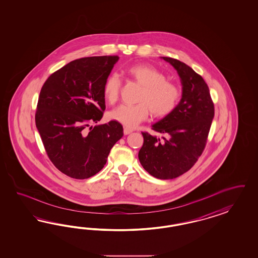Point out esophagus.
Segmentation results:
<instances>
[{
	"label": "esophagus",
	"instance_id": "esophagus-1",
	"mask_svg": "<svg viewBox=\"0 0 258 258\" xmlns=\"http://www.w3.org/2000/svg\"><path fill=\"white\" fill-rule=\"evenodd\" d=\"M133 132V130H132V128H130V127H124V134L125 135H127V134H130V133H132Z\"/></svg>",
	"mask_w": 258,
	"mask_h": 258
}]
</instances>
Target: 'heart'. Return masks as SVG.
<instances>
[{
  "instance_id": "obj_1",
  "label": "heart",
  "mask_w": 258,
  "mask_h": 258,
  "mask_svg": "<svg viewBox=\"0 0 258 258\" xmlns=\"http://www.w3.org/2000/svg\"><path fill=\"white\" fill-rule=\"evenodd\" d=\"M125 76L143 86L138 104L121 105L109 112V118L126 126H135L149 117H164L176 109L180 100L179 87L166 80L161 71L149 64H134L125 68ZM120 93V80L109 75L103 85V95L109 104H115Z\"/></svg>"
}]
</instances>
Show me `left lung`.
I'll return each instance as SVG.
<instances>
[{
  "label": "left lung",
  "mask_w": 258,
  "mask_h": 258,
  "mask_svg": "<svg viewBox=\"0 0 258 258\" xmlns=\"http://www.w3.org/2000/svg\"><path fill=\"white\" fill-rule=\"evenodd\" d=\"M177 71L181 98L170 114L152 125L159 135L142 133V166L157 179L169 180L188 171L205 148L215 114L210 91L203 78L185 63L161 56Z\"/></svg>",
  "instance_id": "1"
}]
</instances>
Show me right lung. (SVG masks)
<instances>
[{
  "label": "right lung",
  "instance_id": "obj_1",
  "mask_svg": "<svg viewBox=\"0 0 258 258\" xmlns=\"http://www.w3.org/2000/svg\"><path fill=\"white\" fill-rule=\"evenodd\" d=\"M118 59L117 55L76 59L51 75L40 90L37 128L51 162L71 178L83 180L100 171L124 134L116 121L91 125L103 116V85Z\"/></svg>",
  "mask_w": 258,
  "mask_h": 258
}]
</instances>
